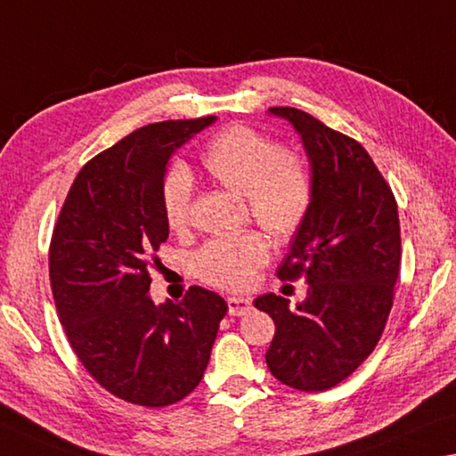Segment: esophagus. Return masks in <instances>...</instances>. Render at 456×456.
<instances>
[{
	"mask_svg": "<svg viewBox=\"0 0 456 456\" xmlns=\"http://www.w3.org/2000/svg\"><path fill=\"white\" fill-rule=\"evenodd\" d=\"M250 307H252L250 297H242V296L228 297V312L232 314V316H244V314H248Z\"/></svg>",
	"mask_w": 456,
	"mask_h": 456,
	"instance_id": "34e87169",
	"label": "esophagus"
}]
</instances>
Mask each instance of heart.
<instances>
[{
  "mask_svg": "<svg viewBox=\"0 0 456 456\" xmlns=\"http://www.w3.org/2000/svg\"><path fill=\"white\" fill-rule=\"evenodd\" d=\"M201 167L216 183L240 193L248 212L275 242H289L310 214L312 177L297 152L277 149L261 132L232 126L209 140ZM193 179L173 165L160 183V206L175 232L189 222ZM269 242L255 230L208 240L193 258L195 275L220 289H247L267 263Z\"/></svg>",
  "mask_w": 456,
  "mask_h": 456,
  "instance_id": "1",
  "label": "heart"
}]
</instances>
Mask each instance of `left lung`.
I'll use <instances>...</instances> for the list:
<instances>
[{"label": "left lung", "instance_id": "1", "mask_svg": "<svg viewBox=\"0 0 456 456\" xmlns=\"http://www.w3.org/2000/svg\"><path fill=\"white\" fill-rule=\"evenodd\" d=\"M293 126L310 160L312 206L277 275L304 277L307 296L265 293L255 307L275 322L265 354L279 381L330 389L373 353L394 305L402 261L397 204L369 152L296 108H271Z\"/></svg>", "mask_w": 456, "mask_h": 456}]
</instances>
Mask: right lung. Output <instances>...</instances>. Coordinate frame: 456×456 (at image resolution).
<instances>
[{"instance_id": "obj_1", "label": "right lung", "mask_w": 456, "mask_h": 456, "mask_svg": "<svg viewBox=\"0 0 456 456\" xmlns=\"http://www.w3.org/2000/svg\"><path fill=\"white\" fill-rule=\"evenodd\" d=\"M216 122L149 124L83 167L62 204L48 273L61 324L91 377L124 402L163 408L198 387L228 304L193 285L149 296L152 252L169 238L160 183L171 157Z\"/></svg>"}]
</instances>
